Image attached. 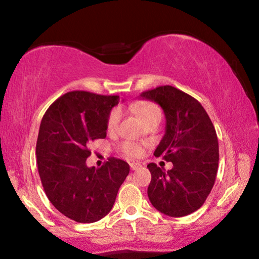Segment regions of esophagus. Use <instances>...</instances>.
<instances>
[{
  "label": "esophagus",
  "instance_id": "esophagus-1",
  "mask_svg": "<svg viewBox=\"0 0 259 259\" xmlns=\"http://www.w3.org/2000/svg\"><path fill=\"white\" fill-rule=\"evenodd\" d=\"M140 165L139 163H136V162H133V163H130V169L131 170H137V169H139L140 168Z\"/></svg>",
  "mask_w": 259,
  "mask_h": 259
}]
</instances>
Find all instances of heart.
I'll return each instance as SVG.
<instances>
[{"instance_id": "obj_1", "label": "heart", "mask_w": 259, "mask_h": 259, "mask_svg": "<svg viewBox=\"0 0 259 259\" xmlns=\"http://www.w3.org/2000/svg\"><path fill=\"white\" fill-rule=\"evenodd\" d=\"M136 112H137L139 119L142 120L143 123L150 121L151 119H153V117L160 116L159 108H157L154 104H151V103H144L142 105H139V106L136 107ZM120 120H121V111L119 108H114L107 119V130L109 133H114V131L117 129ZM121 148L126 156L134 157L142 154V147L137 145V144H134L131 142H124L121 145Z\"/></svg>"}]
</instances>
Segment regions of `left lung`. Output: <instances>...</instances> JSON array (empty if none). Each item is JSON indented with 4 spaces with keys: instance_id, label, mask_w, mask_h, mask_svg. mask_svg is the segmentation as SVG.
I'll return each mask as SVG.
<instances>
[{
    "instance_id": "1",
    "label": "left lung",
    "mask_w": 259,
    "mask_h": 259,
    "mask_svg": "<svg viewBox=\"0 0 259 259\" xmlns=\"http://www.w3.org/2000/svg\"><path fill=\"white\" fill-rule=\"evenodd\" d=\"M163 109L166 124L154 152L172 169L147 164L152 179L147 195L153 207L170 217H183L202 207L218 170V139L214 126L198 100L171 85L140 94Z\"/></svg>"
}]
</instances>
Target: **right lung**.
Listing matches in <instances>:
<instances>
[{
	"label": "right lung",
	"instance_id": "add662e5",
	"mask_svg": "<svg viewBox=\"0 0 259 259\" xmlns=\"http://www.w3.org/2000/svg\"><path fill=\"white\" fill-rule=\"evenodd\" d=\"M119 96L69 91L42 117L36 142L38 175L46 194L64 216L95 223L111 211L119 188L129 175L125 161L109 157L100 168H88V145L106 137L111 109Z\"/></svg>",
	"mask_w": 259,
	"mask_h": 259
}]
</instances>
